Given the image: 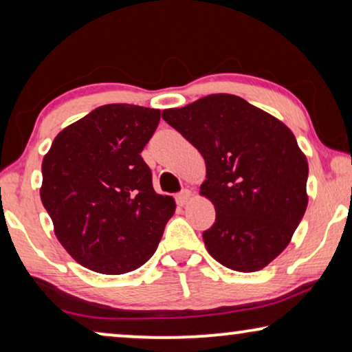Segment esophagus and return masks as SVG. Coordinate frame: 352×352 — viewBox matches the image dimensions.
Instances as JSON below:
<instances>
[{
	"label": "esophagus",
	"instance_id": "obj_1",
	"mask_svg": "<svg viewBox=\"0 0 352 352\" xmlns=\"http://www.w3.org/2000/svg\"><path fill=\"white\" fill-rule=\"evenodd\" d=\"M189 200H190V190L189 189H182L179 194L176 195V201L179 205H186Z\"/></svg>",
	"mask_w": 352,
	"mask_h": 352
}]
</instances>
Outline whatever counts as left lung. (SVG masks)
Masks as SVG:
<instances>
[{
	"label": "left lung",
	"mask_w": 352,
	"mask_h": 352,
	"mask_svg": "<svg viewBox=\"0 0 352 352\" xmlns=\"http://www.w3.org/2000/svg\"><path fill=\"white\" fill-rule=\"evenodd\" d=\"M163 120L205 158L201 195L214 224L204 232L208 253L239 272L266 267L290 242L307 206V160L282 122L232 94H211Z\"/></svg>",
	"instance_id": "obj_1"
}]
</instances>
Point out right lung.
Wrapping results in <instances>:
<instances>
[{
    "label": "right lung",
    "instance_id": "right-lung-1",
    "mask_svg": "<svg viewBox=\"0 0 352 352\" xmlns=\"http://www.w3.org/2000/svg\"><path fill=\"white\" fill-rule=\"evenodd\" d=\"M158 122L157 109L102 105L62 129L43 158V206L62 247L91 271L141 267L175 213L141 157Z\"/></svg>",
    "mask_w": 352,
    "mask_h": 352
}]
</instances>
